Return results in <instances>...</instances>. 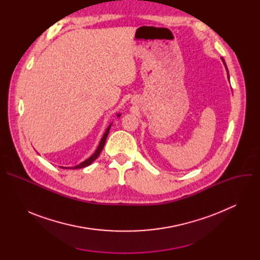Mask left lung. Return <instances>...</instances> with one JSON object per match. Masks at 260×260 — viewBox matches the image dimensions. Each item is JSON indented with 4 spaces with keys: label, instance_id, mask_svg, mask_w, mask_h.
<instances>
[{
    "label": "left lung",
    "instance_id": "1",
    "mask_svg": "<svg viewBox=\"0 0 260 260\" xmlns=\"http://www.w3.org/2000/svg\"><path fill=\"white\" fill-rule=\"evenodd\" d=\"M222 60H223V62H224V59H223V58H222ZM224 64H225V62H224ZM225 67H226V64H225ZM228 74H229V72H228Z\"/></svg>",
    "mask_w": 260,
    "mask_h": 260
}]
</instances>
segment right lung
<instances>
[{"mask_svg":"<svg viewBox=\"0 0 260 260\" xmlns=\"http://www.w3.org/2000/svg\"><path fill=\"white\" fill-rule=\"evenodd\" d=\"M119 116V115H118ZM111 125L112 124H110L109 126H108V128H107V131H106V133H105V135L103 136V138H102V140H101V142H100V145H99V147H98V149H96V151L88 158V159H86L85 161H83L82 164H80L79 166H76V167H74V168H71V169H82V168H85V167H87V166H89L90 164H92L96 158H98V156L100 155V153L102 152V150H103V148H104V146H105V142H106V139H107V137H108V134H109V131H110V127H111ZM62 169H68V168H62Z\"/></svg>","mask_w":260,"mask_h":260,"instance_id":"1","label":"right lung"}]
</instances>
